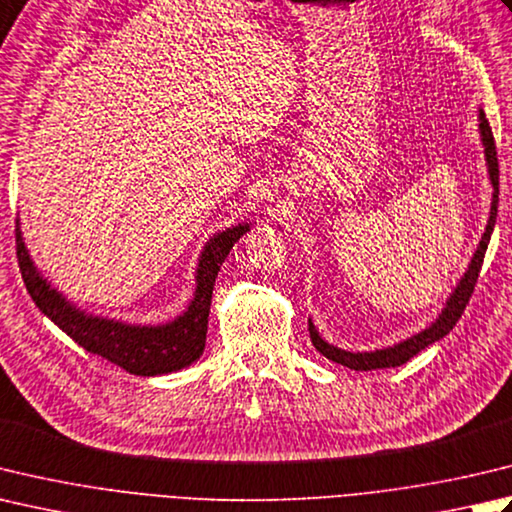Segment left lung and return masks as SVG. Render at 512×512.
<instances>
[{
    "label": "left lung",
    "instance_id": "left-lung-1",
    "mask_svg": "<svg viewBox=\"0 0 512 512\" xmlns=\"http://www.w3.org/2000/svg\"><path fill=\"white\" fill-rule=\"evenodd\" d=\"M479 130H482V142H484V153H486V164H488V173H490V184H493L495 193H493V206H490V217H488V226L486 233L479 242L475 257L470 259V266L466 270V275L462 277V282L457 284L455 293L450 295V299L446 302V308L442 310V315L435 324H430L422 333L406 339L402 344H395L393 348H384V350H375V353H348V350H342L337 346H330L328 342H324L319 333L315 330V326L308 322V330H310V342L322 353L324 357L333 359V362L348 366L353 370H377V368H390V366H402L406 364L410 357H415L417 353L430 344L439 342V339L446 337L453 326L459 322L462 317L466 304L470 302V295H473L479 270H482L484 264V255L486 248L490 242V233L495 228V219H497V202H499V162H497V150H495V137L493 130H490L488 119L484 115V110H479Z\"/></svg>",
    "mask_w": 512,
    "mask_h": 512
}]
</instances>
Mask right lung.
Segmentation results:
<instances>
[{"label": "right lung", "instance_id": "right-lung-1", "mask_svg": "<svg viewBox=\"0 0 512 512\" xmlns=\"http://www.w3.org/2000/svg\"><path fill=\"white\" fill-rule=\"evenodd\" d=\"M246 230L248 224H239L210 239L202 257H199L193 302H190L182 317L164 326H130L113 322V319L86 315L84 310L70 306L55 288H50V284L30 262L19 224L15 228L17 264L22 270L26 290L37 308L48 319H53L73 342L88 350V353L104 357L110 364L124 368L130 375L153 377L190 366L204 353L215 277L230 248Z\"/></svg>", "mask_w": 512, "mask_h": 512}]
</instances>
